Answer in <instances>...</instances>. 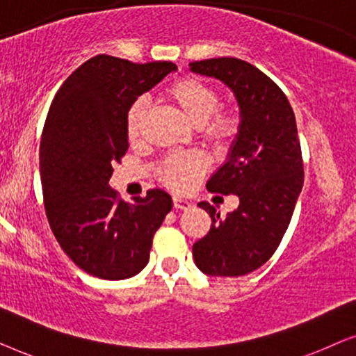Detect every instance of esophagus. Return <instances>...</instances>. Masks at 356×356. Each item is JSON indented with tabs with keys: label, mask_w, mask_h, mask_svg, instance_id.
Segmentation results:
<instances>
[{
	"label": "esophagus",
	"mask_w": 356,
	"mask_h": 356,
	"mask_svg": "<svg viewBox=\"0 0 356 356\" xmlns=\"http://www.w3.org/2000/svg\"><path fill=\"white\" fill-rule=\"evenodd\" d=\"M173 206H175V209H181V211H188V209L191 207V202H188L186 199L173 196Z\"/></svg>",
	"instance_id": "esophagus-1"
}]
</instances>
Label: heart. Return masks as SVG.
<instances>
[{"mask_svg":"<svg viewBox=\"0 0 356 356\" xmlns=\"http://www.w3.org/2000/svg\"><path fill=\"white\" fill-rule=\"evenodd\" d=\"M168 97L193 124L202 129L206 138L220 143L236 133V115H233L232 111L217 110L220 105V95L204 81L196 77H183L170 87ZM144 115L145 102L143 99L136 100L129 106L126 116V133L131 140L139 138ZM206 167V159L199 152H178L165 159L159 175L167 186L177 191H184L196 183Z\"/></svg>","mask_w":356,"mask_h":356,"instance_id":"1","label":"heart"}]
</instances>
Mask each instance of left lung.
I'll use <instances>...</instances> for the list:
<instances>
[{
    "mask_svg": "<svg viewBox=\"0 0 356 356\" xmlns=\"http://www.w3.org/2000/svg\"><path fill=\"white\" fill-rule=\"evenodd\" d=\"M189 71L223 82L240 108L230 152L207 181L212 193L235 194L240 206L220 218L193 245L196 266L213 277H240L259 269L279 248L303 188V160L293 110L264 72L238 58L189 63Z\"/></svg>",
    "mask_w": 356,
    "mask_h": 356,
    "instance_id": "1",
    "label": "left lung"
}]
</instances>
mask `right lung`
Segmentation results:
<instances>
[{"label":"right lung","instance_id":"1","mask_svg":"<svg viewBox=\"0 0 356 356\" xmlns=\"http://www.w3.org/2000/svg\"><path fill=\"white\" fill-rule=\"evenodd\" d=\"M172 71L177 66L170 61L138 65L94 56L63 82L48 111L40 143L48 222L67 257L99 279L139 274L155 232L173 207L163 189H149L128 204L108 184L111 165L129 145V106Z\"/></svg>","mask_w":356,"mask_h":356}]
</instances>
